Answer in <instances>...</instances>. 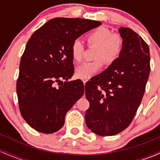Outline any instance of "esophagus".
Listing matches in <instances>:
<instances>
[{"label": "esophagus", "mask_w": 160, "mask_h": 160, "mask_svg": "<svg viewBox=\"0 0 160 160\" xmlns=\"http://www.w3.org/2000/svg\"><path fill=\"white\" fill-rule=\"evenodd\" d=\"M87 80H88L87 79H82V82H83V83H84V84H85L86 82H87Z\"/></svg>", "instance_id": "obj_1"}]
</instances>
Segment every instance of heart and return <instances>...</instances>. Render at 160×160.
I'll use <instances>...</instances> for the list:
<instances>
[{
    "instance_id": "obj_1",
    "label": "heart",
    "mask_w": 160,
    "mask_h": 160,
    "mask_svg": "<svg viewBox=\"0 0 160 160\" xmlns=\"http://www.w3.org/2000/svg\"><path fill=\"white\" fill-rule=\"evenodd\" d=\"M89 44L98 46L95 58L98 60L84 62L76 68V75L82 79H89L100 71L103 67V60L112 63L119 56L123 47V40L119 34H113L111 30L104 27H99L93 30L86 37ZM73 59L79 62L84 53V45L80 39L73 41L71 47Z\"/></svg>"
}]
</instances>
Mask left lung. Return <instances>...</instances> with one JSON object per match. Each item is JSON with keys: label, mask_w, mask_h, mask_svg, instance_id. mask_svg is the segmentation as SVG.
Returning <instances> with one entry per match:
<instances>
[{"label": "left lung", "mask_w": 160, "mask_h": 160, "mask_svg": "<svg viewBox=\"0 0 160 160\" xmlns=\"http://www.w3.org/2000/svg\"><path fill=\"white\" fill-rule=\"evenodd\" d=\"M123 40L120 56L105 71L86 82L89 108L86 123L100 136H111L129 126L140 105L149 78L150 49L128 28L118 30Z\"/></svg>", "instance_id": "8db88e82"}]
</instances>
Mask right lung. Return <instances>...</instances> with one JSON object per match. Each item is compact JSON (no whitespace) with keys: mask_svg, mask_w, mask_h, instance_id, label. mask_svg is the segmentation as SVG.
<instances>
[{"mask_svg":"<svg viewBox=\"0 0 160 160\" xmlns=\"http://www.w3.org/2000/svg\"><path fill=\"white\" fill-rule=\"evenodd\" d=\"M101 25L94 20L55 18L28 40L20 62L16 92L20 113L36 131H58L67 112L82 96L81 80L68 81L74 74L71 47L74 40ZM59 82L61 86L55 88L54 82Z\"/></svg>","mask_w":160,"mask_h":160,"instance_id":"1","label":"right lung"}]
</instances>
